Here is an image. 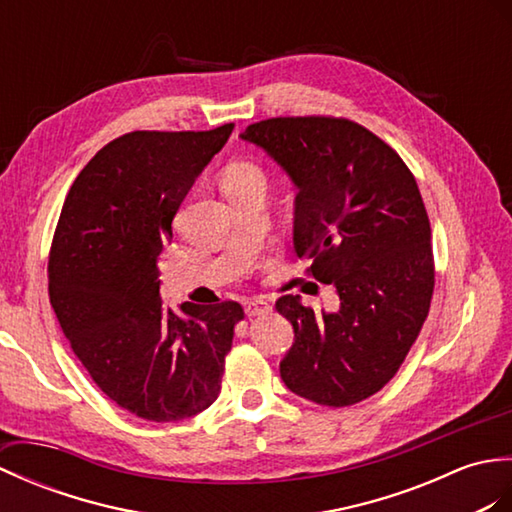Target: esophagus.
I'll return each instance as SVG.
<instances>
[{
  "instance_id": "obj_1",
  "label": "esophagus",
  "mask_w": 512,
  "mask_h": 512,
  "mask_svg": "<svg viewBox=\"0 0 512 512\" xmlns=\"http://www.w3.org/2000/svg\"><path fill=\"white\" fill-rule=\"evenodd\" d=\"M245 313L249 317H256V315H267L271 313V304L263 298H254V300H247L245 302Z\"/></svg>"
}]
</instances>
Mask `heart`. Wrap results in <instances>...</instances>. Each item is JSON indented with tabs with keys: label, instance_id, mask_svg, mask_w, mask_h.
<instances>
[{
	"label": "heart",
	"instance_id": "heart-1",
	"mask_svg": "<svg viewBox=\"0 0 512 512\" xmlns=\"http://www.w3.org/2000/svg\"><path fill=\"white\" fill-rule=\"evenodd\" d=\"M254 181H265L263 170L252 162H234L227 166L223 186H236V184H254Z\"/></svg>",
	"mask_w": 512,
	"mask_h": 512
}]
</instances>
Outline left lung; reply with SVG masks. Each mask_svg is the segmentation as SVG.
I'll return each mask as SVG.
<instances>
[{
  "label": "left lung",
  "instance_id": "obj_1",
  "mask_svg": "<svg viewBox=\"0 0 512 512\" xmlns=\"http://www.w3.org/2000/svg\"><path fill=\"white\" fill-rule=\"evenodd\" d=\"M241 138L298 186L295 252L311 260L306 276L339 295V309L322 315L298 295L276 302L295 331L280 377L317 405H355L399 372L434 295L431 227L416 179L390 144L348 118H269Z\"/></svg>",
  "mask_w": 512,
  "mask_h": 512
}]
</instances>
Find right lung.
I'll return each instance as SVG.
<instances>
[{"mask_svg":"<svg viewBox=\"0 0 512 512\" xmlns=\"http://www.w3.org/2000/svg\"><path fill=\"white\" fill-rule=\"evenodd\" d=\"M234 129L131 131L78 173L56 223L48 291L65 337L109 399L144 420L175 423L221 392L243 306L164 309L157 258L173 219Z\"/></svg>","mask_w":512,"mask_h":512,"instance_id":"1","label":"right lung"}]
</instances>
